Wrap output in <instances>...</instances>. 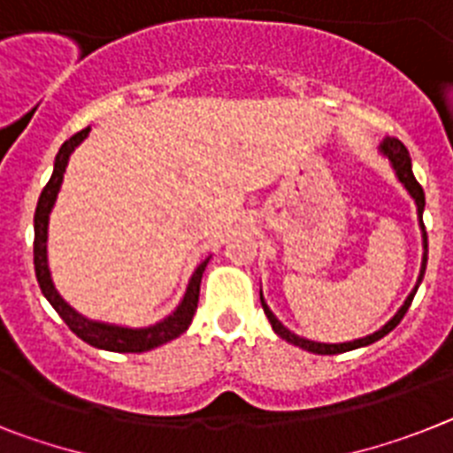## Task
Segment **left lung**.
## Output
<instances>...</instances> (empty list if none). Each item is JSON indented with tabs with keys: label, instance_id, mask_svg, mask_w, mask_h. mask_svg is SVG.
Wrapping results in <instances>:
<instances>
[{
	"label": "left lung",
	"instance_id": "left-lung-1",
	"mask_svg": "<svg viewBox=\"0 0 453 453\" xmlns=\"http://www.w3.org/2000/svg\"><path fill=\"white\" fill-rule=\"evenodd\" d=\"M382 151H385V154L389 156V161H391V165H394V170H396L398 180L403 181V186H405V188H408V191H410V196L414 197V203H417V211H419V223H421V230H424V249H426V253H424V267H421L419 280H417V288H419L421 279H424V272H426V260H428V234H426V227H424V219H421V216H424V204H426V197H424V188H421L419 181L414 180L412 161H410V151L405 150V144H403L401 140H396V138H389V140H385V142H382ZM417 288H414V290H412V295H410V297H408V302L403 303V309L398 311V313L394 315V318H391V320L387 322V325L382 326V329H380V332L371 334V336H366V338H359V341H352V343H341V345L313 343V341L299 338L297 334L288 332V329H285V326L280 325V322L276 320V318H273V313L267 309V303L262 302V297H260V302H262V309H265V315H267L269 322H272V329L276 334H279L280 338H285L288 343L299 345V348L309 349V352H315V355H338V352H348V349H355V348H364V345H371V343H375L378 338L387 336V334H389L391 329H394V326H396L398 322L403 320V318H405V313H408V309H410V303H412L414 295H417Z\"/></svg>",
	"mask_w": 453,
	"mask_h": 453
}]
</instances>
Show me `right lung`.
I'll return each mask as SVG.
<instances>
[{"mask_svg": "<svg viewBox=\"0 0 453 453\" xmlns=\"http://www.w3.org/2000/svg\"><path fill=\"white\" fill-rule=\"evenodd\" d=\"M89 127L82 128L68 138L62 144V150L55 158V173H52L50 181L45 184L43 193L39 197V204H36V214H34V269H36V279H39L41 292L45 295V299L52 303V309L59 313L64 322L68 325V329L75 334L78 338H82L85 343L94 345V348L110 349V352H147L151 348H158V345L168 343L173 338L181 336V334L188 329V325L193 322V315L197 311V299H200V280H203V272L207 267V260L196 269L191 283H188V290H186L184 302L180 303V309L174 311L170 318H165L163 322L154 326H147V329H124V326H112L104 325V322H89L85 320L82 315L75 313L66 302H64L59 295H57L55 285L50 280V272H48V260H45V239H48V216H50V209L57 200V193H59V186H62L64 173H66L68 156L71 151L78 147L82 140L87 138Z\"/></svg>", "mask_w": 453, "mask_h": 453, "instance_id": "obj_1", "label": "right lung"}]
</instances>
